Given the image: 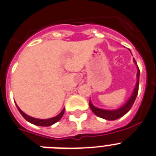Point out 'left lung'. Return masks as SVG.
Instances as JSON below:
<instances>
[{
    "label": "left lung",
    "mask_w": 156,
    "mask_h": 156,
    "mask_svg": "<svg viewBox=\"0 0 156 156\" xmlns=\"http://www.w3.org/2000/svg\"><path fill=\"white\" fill-rule=\"evenodd\" d=\"M135 63L137 64L136 61H135ZM137 84H136V87L134 88V90H133V93L132 94V96L130 97V98L127 101V102L124 105L121 107L120 108L116 110H104V109H101V108H96L93 105L91 104V102H89V105H90V109L92 110L94 113L97 116L101 117L102 119H107V120H115V119H118L119 118H121L122 116L126 114L130 110V108H132L133 103L135 101V99L137 98V93H138V87H139V76H140V70H139L138 66H137Z\"/></svg>",
    "instance_id": "8db88e82"
}]
</instances>
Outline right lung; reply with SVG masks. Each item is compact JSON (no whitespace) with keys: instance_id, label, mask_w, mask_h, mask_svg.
I'll return each mask as SVG.
<instances>
[{"instance_id":"right-lung-1","label":"right lung","mask_w":156,"mask_h":156,"mask_svg":"<svg viewBox=\"0 0 156 156\" xmlns=\"http://www.w3.org/2000/svg\"><path fill=\"white\" fill-rule=\"evenodd\" d=\"M17 106V105H16ZM17 108L19 109V112L21 113V115L24 117L25 119H27L28 122H30V123H33L34 125H37V126H49L53 125L54 123L57 122L58 121H59L61 119V118L62 117L63 114H64L65 108H63L62 111L60 112V114L57 115L55 117H53V118H51V119H35V118H33L31 116H29L28 115L25 114L23 111H22L20 108L17 106Z\"/></svg>"}]
</instances>
